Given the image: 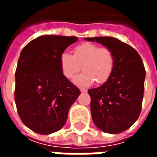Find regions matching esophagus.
Listing matches in <instances>:
<instances>
[{"label": "esophagus", "instance_id": "1", "mask_svg": "<svg viewBox=\"0 0 157 157\" xmlns=\"http://www.w3.org/2000/svg\"><path fill=\"white\" fill-rule=\"evenodd\" d=\"M80 91H81V92H86V89H83V88L80 89Z\"/></svg>", "mask_w": 157, "mask_h": 157}]
</instances>
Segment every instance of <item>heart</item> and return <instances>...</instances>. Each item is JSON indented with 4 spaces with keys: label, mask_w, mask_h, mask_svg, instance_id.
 Listing matches in <instances>:
<instances>
[{
    "label": "heart",
    "mask_w": 157,
    "mask_h": 157,
    "mask_svg": "<svg viewBox=\"0 0 157 157\" xmlns=\"http://www.w3.org/2000/svg\"><path fill=\"white\" fill-rule=\"evenodd\" d=\"M114 66V55L110 48H99L92 43L77 45L73 55L63 53L60 55V68L66 78L71 79L82 69L83 73L74 78L75 85L88 86L93 82L101 84L111 75Z\"/></svg>",
    "instance_id": "heart-1"
}]
</instances>
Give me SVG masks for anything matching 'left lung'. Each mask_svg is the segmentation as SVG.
<instances>
[{
    "label": "left lung",
    "instance_id": "1",
    "mask_svg": "<svg viewBox=\"0 0 157 157\" xmlns=\"http://www.w3.org/2000/svg\"><path fill=\"white\" fill-rule=\"evenodd\" d=\"M110 48L114 66L109 79L98 88L89 89L91 113L102 131L118 134L138 119L145 89V70L138 52L113 37L85 38Z\"/></svg>",
    "mask_w": 157,
    "mask_h": 157
}]
</instances>
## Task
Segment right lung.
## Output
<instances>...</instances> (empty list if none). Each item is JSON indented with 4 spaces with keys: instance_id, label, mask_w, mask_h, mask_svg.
<instances>
[{
    "instance_id": "add662e5",
    "label": "right lung",
    "mask_w": 157,
    "mask_h": 157,
    "mask_svg": "<svg viewBox=\"0 0 157 157\" xmlns=\"http://www.w3.org/2000/svg\"><path fill=\"white\" fill-rule=\"evenodd\" d=\"M76 37L43 35L22 48L15 79V102L21 120L40 135L58 131L81 92L62 73L60 55Z\"/></svg>"
}]
</instances>
